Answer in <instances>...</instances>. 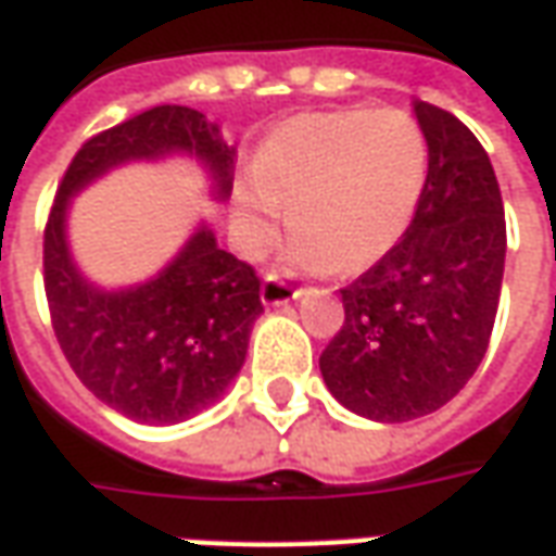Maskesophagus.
<instances>
[{
    "mask_svg": "<svg viewBox=\"0 0 556 556\" xmlns=\"http://www.w3.org/2000/svg\"><path fill=\"white\" fill-rule=\"evenodd\" d=\"M301 294L303 291L291 289V286H286L277 277H265V282H262V303L265 306H286V303L298 301Z\"/></svg>",
    "mask_w": 556,
    "mask_h": 556,
    "instance_id": "1",
    "label": "esophagus"
}]
</instances>
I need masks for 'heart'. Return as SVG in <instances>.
Masks as SVG:
<instances>
[{
	"label": "heart",
	"instance_id": "obj_1",
	"mask_svg": "<svg viewBox=\"0 0 556 556\" xmlns=\"http://www.w3.org/2000/svg\"><path fill=\"white\" fill-rule=\"evenodd\" d=\"M429 175V142L405 110H337L291 118L253 154L241 190L250 253H265L289 207V262L306 274L363 270L408 231Z\"/></svg>",
	"mask_w": 556,
	"mask_h": 556
}]
</instances>
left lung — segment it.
<instances>
[{
    "label": "left lung",
    "instance_id": "1",
    "mask_svg": "<svg viewBox=\"0 0 556 556\" xmlns=\"http://www.w3.org/2000/svg\"><path fill=\"white\" fill-rule=\"evenodd\" d=\"M429 175L408 231L339 291L345 321L318 366L342 408L408 422L473 378L497 315L506 219L491 160L453 113L414 101Z\"/></svg>",
    "mask_w": 556,
    "mask_h": 556
}]
</instances>
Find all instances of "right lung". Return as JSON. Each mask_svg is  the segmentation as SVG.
Listing matches in <instances>:
<instances>
[{"instance_id": "right-lung-1", "label": "right lung", "mask_w": 556, "mask_h": 556, "mask_svg": "<svg viewBox=\"0 0 556 556\" xmlns=\"http://www.w3.org/2000/svg\"><path fill=\"white\" fill-rule=\"evenodd\" d=\"M193 157L226 202L235 148L190 106H154L91 137L71 160L43 231V289L71 369L103 405L146 426H175L223 399L265 313L258 277L219 250L205 219L154 277L103 289L71 253V202L127 163Z\"/></svg>"}]
</instances>
